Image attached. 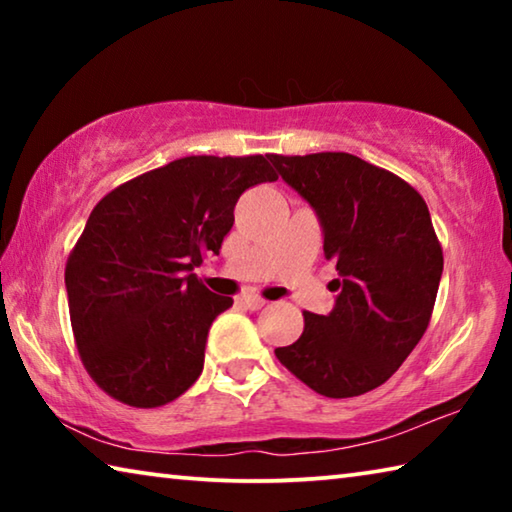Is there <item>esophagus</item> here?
Wrapping results in <instances>:
<instances>
[{"instance_id": "esophagus-1", "label": "esophagus", "mask_w": 512, "mask_h": 512, "mask_svg": "<svg viewBox=\"0 0 512 512\" xmlns=\"http://www.w3.org/2000/svg\"><path fill=\"white\" fill-rule=\"evenodd\" d=\"M241 302H244V307H248L250 311H257V309H262L266 305V300L255 296V293H250V296H244V298H241Z\"/></svg>"}]
</instances>
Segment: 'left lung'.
Here are the masks:
<instances>
[{
  "label": "left lung",
  "mask_w": 512,
  "mask_h": 512,
  "mask_svg": "<svg viewBox=\"0 0 512 512\" xmlns=\"http://www.w3.org/2000/svg\"><path fill=\"white\" fill-rule=\"evenodd\" d=\"M305 198L336 264L334 309L305 311V332L275 357L325 397L384 384L420 343L443 277L429 207L395 173L350 153L268 155Z\"/></svg>",
  "instance_id": "left-lung-1"
}]
</instances>
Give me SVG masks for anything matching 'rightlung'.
<instances>
[{
    "label": "right lung",
    "mask_w": 512,
    "mask_h": 512,
    "mask_svg": "<svg viewBox=\"0 0 512 512\" xmlns=\"http://www.w3.org/2000/svg\"><path fill=\"white\" fill-rule=\"evenodd\" d=\"M264 155H189L112 189L65 266L69 318L90 377L137 409L201 377L207 332L232 307L194 268L219 255L248 187L273 183Z\"/></svg>",
    "instance_id": "1"
}]
</instances>
